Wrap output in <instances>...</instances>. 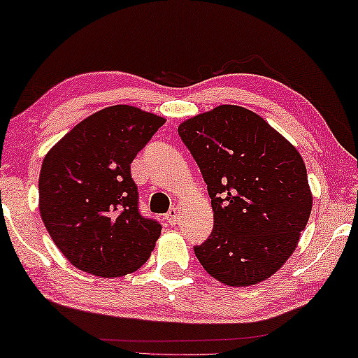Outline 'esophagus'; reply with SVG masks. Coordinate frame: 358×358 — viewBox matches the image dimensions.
<instances>
[{"instance_id":"esophagus-1","label":"esophagus","mask_w":358,"mask_h":358,"mask_svg":"<svg viewBox=\"0 0 358 358\" xmlns=\"http://www.w3.org/2000/svg\"><path fill=\"white\" fill-rule=\"evenodd\" d=\"M166 220L169 221L170 224H177L178 221H180V212H178V210L175 208V207L170 208L169 212L166 213Z\"/></svg>"}]
</instances>
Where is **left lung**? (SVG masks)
Masks as SVG:
<instances>
[{
  "mask_svg": "<svg viewBox=\"0 0 358 358\" xmlns=\"http://www.w3.org/2000/svg\"><path fill=\"white\" fill-rule=\"evenodd\" d=\"M178 134L199 166L213 231L194 253L213 279L250 287L296 250L312 192L301 155L257 113L220 105L186 119Z\"/></svg>",
  "mask_w": 358,
  "mask_h": 358,
  "instance_id": "8db88e82",
  "label": "left lung"
}]
</instances>
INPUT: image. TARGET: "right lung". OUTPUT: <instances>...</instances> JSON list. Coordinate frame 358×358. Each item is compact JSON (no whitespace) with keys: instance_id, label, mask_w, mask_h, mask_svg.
Instances as JSON below:
<instances>
[{"instance_id":"right-lung-1","label":"right lung","mask_w":358,"mask_h":358,"mask_svg":"<svg viewBox=\"0 0 358 358\" xmlns=\"http://www.w3.org/2000/svg\"><path fill=\"white\" fill-rule=\"evenodd\" d=\"M164 122L137 106H108L48 151L39 172V213L75 268L111 279L150 258L162 228L140 215L130 164Z\"/></svg>"}]
</instances>
